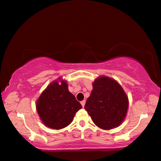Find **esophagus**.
Returning a JSON list of instances; mask_svg holds the SVG:
<instances>
[{
  "mask_svg": "<svg viewBox=\"0 0 161 161\" xmlns=\"http://www.w3.org/2000/svg\"><path fill=\"white\" fill-rule=\"evenodd\" d=\"M85 102H86V101L85 100H83V101H81V106H82V107H84V106H85Z\"/></svg>",
  "mask_w": 161,
  "mask_h": 161,
  "instance_id": "obj_1",
  "label": "esophagus"
}]
</instances>
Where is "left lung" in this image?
<instances>
[{
	"label": "left lung",
	"mask_w": 161,
	"mask_h": 161,
	"mask_svg": "<svg viewBox=\"0 0 161 161\" xmlns=\"http://www.w3.org/2000/svg\"><path fill=\"white\" fill-rule=\"evenodd\" d=\"M85 108L99 128L110 130L123 123L128 107L125 92L112 79L101 76L92 84Z\"/></svg>",
	"instance_id": "obj_1"
}]
</instances>
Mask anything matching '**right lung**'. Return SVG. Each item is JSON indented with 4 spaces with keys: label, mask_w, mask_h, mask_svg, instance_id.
<instances>
[{
    "label": "right lung",
    "mask_w": 161,
    "mask_h": 161,
    "mask_svg": "<svg viewBox=\"0 0 161 161\" xmlns=\"http://www.w3.org/2000/svg\"><path fill=\"white\" fill-rule=\"evenodd\" d=\"M81 105L68 90L63 81L51 83L42 92L36 103V109L44 125L53 129H61L73 121L76 112Z\"/></svg>",
    "instance_id": "add662e5"
}]
</instances>
